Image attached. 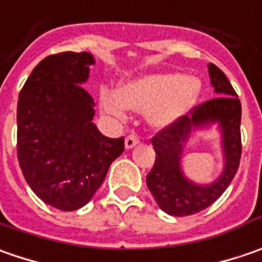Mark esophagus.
I'll list each match as a JSON object with an SVG mask.
<instances>
[{
	"label": "esophagus",
	"mask_w": 262,
	"mask_h": 262,
	"mask_svg": "<svg viewBox=\"0 0 262 262\" xmlns=\"http://www.w3.org/2000/svg\"><path fill=\"white\" fill-rule=\"evenodd\" d=\"M138 143H140L138 137L134 136V134H131V136H128L125 138V148H126V150H129V148L136 147Z\"/></svg>",
	"instance_id": "34e87169"
}]
</instances>
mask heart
<instances>
[{
  "instance_id": "1",
  "label": "heart",
  "mask_w": 262,
  "mask_h": 262,
  "mask_svg": "<svg viewBox=\"0 0 262 262\" xmlns=\"http://www.w3.org/2000/svg\"><path fill=\"white\" fill-rule=\"evenodd\" d=\"M201 95V81L178 73H157L140 77L119 87L118 93L102 89L99 103L103 114L124 119L126 107L150 112V122L157 128L173 124L195 105Z\"/></svg>"
}]
</instances>
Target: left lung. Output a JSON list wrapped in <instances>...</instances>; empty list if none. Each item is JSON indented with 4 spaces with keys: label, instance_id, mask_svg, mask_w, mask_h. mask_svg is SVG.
Instances as JSON below:
<instances>
[{
    "label": "left lung",
    "instance_id": "left-lung-1",
    "mask_svg": "<svg viewBox=\"0 0 262 262\" xmlns=\"http://www.w3.org/2000/svg\"><path fill=\"white\" fill-rule=\"evenodd\" d=\"M208 74L219 97L195 106L189 115L181 116L151 140L156 162L146 178L147 188L157 206L170 216H191L211 206L230 185L239 167L242 151L241 102L220 68L208 64ZM213 125L221 134L224 169L213 183L196 184L182 169L183 150L196 130H205Z\"/></svg>",
    "mask_w": 262,
    "mask_h": 262
}]
</instances>
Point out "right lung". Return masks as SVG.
Here are the masks:
<instances>
[{"instance_id":"obj_1","label":"right lung","mask_w":262,"mask_h":262,"mask_svg":"<svg viewBox=\"0 0 262 262\" xmlns=\"http://www.w3.org/2000/svg\"><path fill=\"white\" fill-rule=\"evenodd\" d=\"M95 58L89 52L46 56L18 95L17 157L26 182L43 203L62 211L92 200L124 138L93 124L95 102L84 89Z\"/></svg>"}]
</instances>
